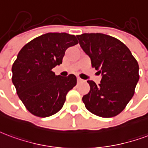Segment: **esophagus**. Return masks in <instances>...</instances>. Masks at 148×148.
I'll use <instances>...</instances> for the list:
<instances>
[{
    "instance_id": "34e87169",
    "label": "esophagus",
    "mask_w": 148,
    "mask_h": 148,
    "mask_svg": "<svg viewBox=\"0 0 148 148\" xmlns=\"http://www.w3.org/2000/svg\"><path fill=\"white\" fill-rule=\"evenodd\" d=\"M77 82L79 83V82H82L83 80L82 79V78H80V77H77Z\"/></svg>"
}]
</instances>
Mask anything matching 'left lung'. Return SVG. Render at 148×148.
Segmentation results:
<instances>
[{"instance_id":"1","label":"left lung","mask_w":148,"mask_h":148,"mask_svg":"<svg viewBox=\"0 0 148 148\" xmlns=\"http://www.w3.org/2000/svg\"><path fill=\"white\" fill-rule=\"evenodd\" d=\"M92 66L102 74L97 85L88 81L90 91L82 97L85 108L102 118H111L124 110L135 92L139 65L128 47L119 39L103 34L76 36Z\"/></svg>"}]
</instances>
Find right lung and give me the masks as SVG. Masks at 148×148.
Instances as JSON below:
<instances>
[{
  "instance_id": "right-lung-1",
  "label": "right lung",
  "mask_w": 148,
  "mask_h": 148,
  "mask_svg": "<svg viewBox=\"0 0 148 148\" xmlns=\"http://www.w3.org/2000/svg\"><path fill=\"white\" fill-rule=\"evenodd\" d=\"M78 43L76 36L48 33L33 39L18 52L13 63L12 83L24 106L40 118L55 114L63 108L66 96L77 84L74 74L56 75L66 49Z\"/></svg>"
}]
</instances>
